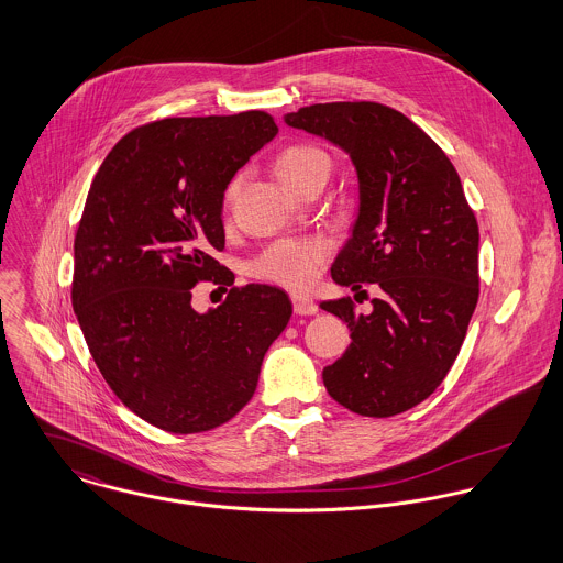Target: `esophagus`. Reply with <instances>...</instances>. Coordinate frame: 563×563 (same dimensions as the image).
<instances>
[{
  "mask_svg": "<svg viewBox=\"0 0 563 563\" xmlns=\"http://www.w3.org/2000/svg\"><path fill=\"white\" fill-rule=\"evenodd\" d=\"M291 302H294V311H296L298 316H316V313H318V305H316L311 298L291 296Z\"/></svg>",
  "mask_w": 563,
  "mask_h": 563,
  "instance_id": "1",
  "label": "esophagus"
}]
</instances>
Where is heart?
Masks as SVG:
<instances>
[{
	"label": "heart",
	"instance_id": "heart-1",
	"mask_svg": "<svg viewBox=\"0 0 563 563\" xmlns=\"http://www.w3.org/2000/svg\"><path fill=\"white\" fill-rule=\"evenodd\" d=\"M276 176L291 191L300 189L305 183L313 178H324L331 172V158L324 150L296 143L280 150L274 161ZM239 189V176L228 185L225 200H232ZM329 243L324 239H280L267 245L254 261L252 274L256 278L289 287V289H307L324 267L329 258Z\"/></svg>",
	"mask_w": 563,
	"mask_h": 563
}]
</instances>
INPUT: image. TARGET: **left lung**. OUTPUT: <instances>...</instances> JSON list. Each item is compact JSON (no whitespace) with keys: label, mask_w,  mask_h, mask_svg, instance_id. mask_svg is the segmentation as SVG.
Listing matches in <instances>:
<instances>
[{"label":"left lung","mask_w":563,"mask_h":563,"mask_svg":"<svg viewBox=\"0 0 563 563\" xmlns=\"http://www.w3.org/2000/svg\"><path fill=\"white\" fill-rule=\"evenodd\" d=\"M285 121L350 154L358 218L331 274L352 291H383L369 316L350 296L320 305L352 339L324 367V385L358 416L402 413L442 385L467 333L478 300L474 211L446 152L385 104H311Z\"/></svg>","instance_id":"1"}]
</instances>
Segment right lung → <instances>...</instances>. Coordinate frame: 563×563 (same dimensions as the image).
Segmentation results:
<instances>
[{
  "instance_id": "obj_1",
  "label": "right lung",
  "mask_w": 563,
  "mask_h": 563,
  "mask_svg": "<svg viewBox=\"0 0 563 563\" xmlns=\"http://www.w3.org/2000/svg\"><path fill=\"white\" fill-rule=\"evenodd\" d=\"M278 132L265 111L169 117L134 128L98 169L74 243L71 305L114 396L167 433H202L252 398L289 318L287 294L232 287L209 313L191 289L232 285L224 191Z\"/></svg>"
}]
</instances>
